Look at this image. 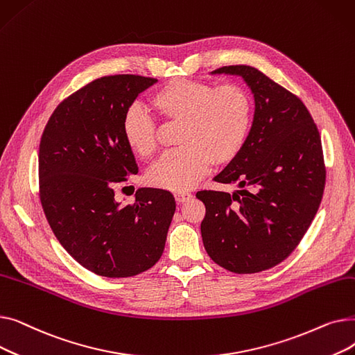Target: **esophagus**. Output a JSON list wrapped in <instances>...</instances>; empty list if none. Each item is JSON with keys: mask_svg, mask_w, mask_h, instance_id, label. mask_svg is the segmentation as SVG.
<instances>
[{"mask_svg": "<svg viewBox=\"0 0 355 355\" xmlns=\"http://www.w3.org/2000/svg\"><path fill=\"white\" fill-rule=\"evenodd\" d=\"M174 197H175V201H177V202H185V201H189L193 196H191V193L178 191V193L174 194Z\"/></svg>", "mask_w": 355, "mask_h": 355, "instance_id": "esophagus-1", "label": "esophagus"}]
</instances>
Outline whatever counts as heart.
<instances>
[{
  "label": "heart",
  "mask_w": 355,
  "mask_h": 355,
  "mask_svg": "<svg viewBox=\"0 0 355 355\" xmlns=\"http://www.w3.org/2000/svg\"><path fill=\"white\" fill-rule=\"evenodd\" d=\"M151 106L165 122H181L178 149L164 154L149 170L148 181L158 189L185 191L207 174L211 164L233 161L249 135L252 101L239 85L214 87L206 82L177 79L151 96ZM122 134L141 158L157 151V123L138 105L126 109Z\"/></svg>",
  "instance_id": "obj_1"
}]
</instances>
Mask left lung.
Returning <instances> with one entry per match:
<instances>
[{
	"instance_id": "obj_1",
	"label": "left lung",
	"mask_w": 355,
	"mask_h": 355,
	"mask_svg": "<svg viewBox=\"0 0 355 355\" xmlns=\"http://www.w3.org/2000/svg\"><path fill=\"white\" fill-rule=\"evenodd\" d=\"M211 74L240 76L254 99L245 146L214 177L233 193L198 191L206 206L204 248L217 265L256 273L285 260L318 211L325 166L318 128L302 101L252 66H225Z\"/></svg>"
}]
</instances>
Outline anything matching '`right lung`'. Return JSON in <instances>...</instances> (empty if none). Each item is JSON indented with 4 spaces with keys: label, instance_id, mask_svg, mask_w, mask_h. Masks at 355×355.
Returning a JSON list of instances; mask_svg holds the SVG:
<instances>
[{
    "label": "right lung",
    "instance_id": "obj_1",
    "mask_svg": "<svg viewBox=\"0 0 355 355\" xmlns=\"http://www.w3.org/2000/svg\"><path fill=\"white\" fill-rule=\"evenodd\" d=\"M157 79L115 74L64 99L40 141V200L67 253L105 277H129L153 268L165 248L174 196L144 187L134 204L115 200V185L137 174L122 122L139 93Z\"/></svg>",
    "mask_w": 355,
    "mask_h": 355
}]
</instances>
